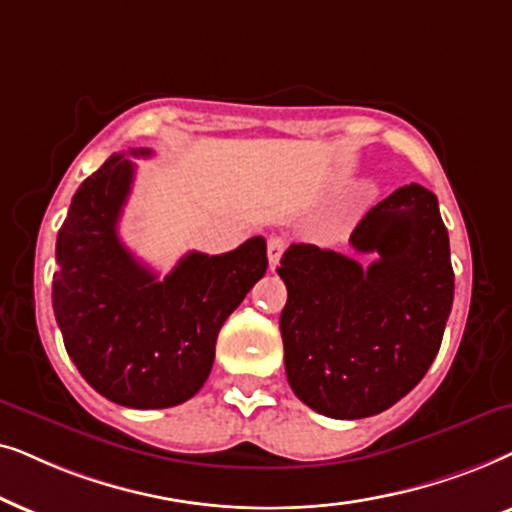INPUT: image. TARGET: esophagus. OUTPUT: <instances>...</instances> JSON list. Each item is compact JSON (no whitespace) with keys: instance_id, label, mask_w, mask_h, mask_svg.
<instances>
[{"instance_id":"1","label":"esophagus","mask_w":512,"mask_h":512,"mask_svg":"<svg viewBox=\"0 0 512 512\" xmlns=\"http://www.w3.org/2000/svg\"><path fill=\"white\" fill-rule=\"evenodd\" d=\"M285 238H281V236H271L269 238V243H267V255H269V267L271 269H276L278 267V262H281V257H283V252H285Z\"/></svg>"}]
</instances>
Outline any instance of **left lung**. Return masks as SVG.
I'll return each mask as SVG.
<instances>
[{"label":"left lung","instance_id":"left-lung-1","mask_svg":"<svg viewBox=\"0 0 512 512\" xmlns=\"http://www.w3.org/2000/svg\"><path fill=\"white\" fill-rule=\"evenodd\" d=\"M370 267L335 250L292 243L278 276L285 374L311 410L365 419L405 398L438 356L454 271L438 199L405 185L377 203L351 241Z\"/></svg>","mask_w":512,"mask_h":512}]
</instances>
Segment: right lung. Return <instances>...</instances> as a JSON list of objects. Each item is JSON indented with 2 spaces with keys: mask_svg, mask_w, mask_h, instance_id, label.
<instances>
[{
  "mask_svg": "<svg viewBox=\"0 0 512 512\" xmlns=\"http://www.w3.org/2000/svg\"><path fill=\"white\" fill-rule=\"evenodd\" d=\"M149 156V149H131ZM135 166L112 154L81 182L56 241L53 313L88 384L135 410L175 407L206 384L229 313L267 271V241L189 252L163 278L119 238Z\"/></svg>",
  "mask_w": 512,
  "mask_h": 512,
  "instance_id": "obj_1",
  "label": "right lung"
}]
</instances>
